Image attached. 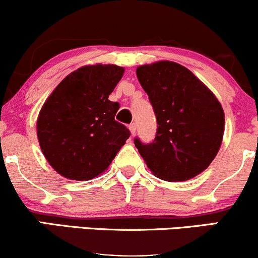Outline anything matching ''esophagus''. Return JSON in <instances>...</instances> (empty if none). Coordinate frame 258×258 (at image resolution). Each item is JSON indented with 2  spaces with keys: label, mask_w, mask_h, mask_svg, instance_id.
<instances>
[{
  "label": "esophagus",
  "mask_w": 258,
  "mask_h": 258,
  "mask_svg": "<svg viewBox=\"0 0 258 258\" xmlns=\"http://www.w3.org/2000/svg\"><path fill=\"white\" fill-rule=\"evenodd\" d=\"M128 130L130 132H131V135L133 136L136 133V123H131V125L128 126Z\"/></svg>",
  "instance_id": "1"
}]
</instances>
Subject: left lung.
Here are the masks:
<instances>
[{
    "mask_svg": "<svg viewBox=\"0 0 258 258\" xmlns=\"http://www.w3.org/2000/svg\"><path fill=\"white\" fill-rule=\"evenodd\" d=\"M138 81L158 121L150 144L135 146L160 179L183 182L205 171L220 150L224 111L209 87L185 67L170 60L141 65Z\"/></svg>",
    "mask_w": 258,
    "mask_h": 258,
    "instance_id": "8db88e82",
    "label": "left lung"
}]
</instances>
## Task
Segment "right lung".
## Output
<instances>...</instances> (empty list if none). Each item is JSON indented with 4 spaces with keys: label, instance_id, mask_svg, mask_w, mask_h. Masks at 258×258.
<instances>
[{
    "label": "right lung",
    "instance_id": "obj_1",
    "mask_svg": "<svg viewBox=\"0 0 258 258\" xmlns=\"http://www.w3.org/2000/svg\"><path fill=\"white\" fill-rule=\"evenodd\" d=\"M125 69L93 64L70 73L49 94L37 117L40 148L60 176L88 180L102 174L130 131L115 121L120 105L109 96Z\"/></svg>",
    "mask_w": 258,
    "mask_h": 258
}]
</instances>
